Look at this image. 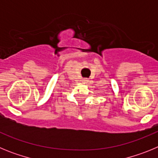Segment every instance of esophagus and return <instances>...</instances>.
Returning <instances> with one entry per match:
<instances>
[{
  "mask_svg": "<svg viewBox=\"0 0 158 158\" xmlns=\"http://www.w3.org/2000/svg\"><path fill=\"white\" fill-rule=\"evenodd\" d=\"M81 81L83 84H87L89 82V80H88L87 78H84V79H82Z\"/></svg>",
  "mask_w": 158,
  "mask_h": 158,
  "instance_id": "obj_1",
  "label": "esophagus"
}]
</instances>
